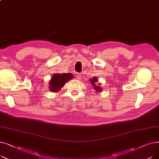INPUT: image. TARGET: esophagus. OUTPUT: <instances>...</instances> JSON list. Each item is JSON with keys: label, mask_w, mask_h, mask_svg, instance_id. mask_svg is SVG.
Returning <instances> with one entry per match:
<instances>
[{"label": "esophagus", "mask_w": 159, "mask_h": 159, "mask_svg": "<svg viewBox=\"0 0 159 159\" xmlns=\"http://www.w3.org/2000/svg\"><path fill=\"white\" fill-rule=\"evenodd\" d=\"M76 76H77V79L80 80V79H81V75H80V73H77V74L76 75Z\"/></svg>", "instance_id": "34e87169"}]
</instances>
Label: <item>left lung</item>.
<instances>
[{
	"mask_svg": "<svg viewBox=\"0 0 159 159\" xmlns=\"http://www.w3.org/2000/svg\"><path fill=\"white\" fill-rule=\"evenodd\" d=\"M96 82H98L97 77H94L93 79H91V83L93 84V86H94V89L95 90H96V92H99V91H101L102 88L101 87H100V86H96L95 84Z\"/></svg>",
	"mask_w": 159,
	"mask_h": 159,
	"instance_id": "8db88e82",
	"label": "left lung"
}]
</instances>
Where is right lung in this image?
<instances>
[{"label": "right lung", "mask_w": 159, "mask_h": 159, "mask_svg": "<svg viewBox=\"0 0 159 159\" xmlns=\"http://www.w3.org/2000/svg\"><path fill=\"white\" fill-rule=\"evenodd\" d=\"M72 78L73 75L70 73L53 75L51 80L49 82V90L53 92H57L64 86L67 81L71 80Z\"/></svg>", "instance_id": "1"}]
</instances>
